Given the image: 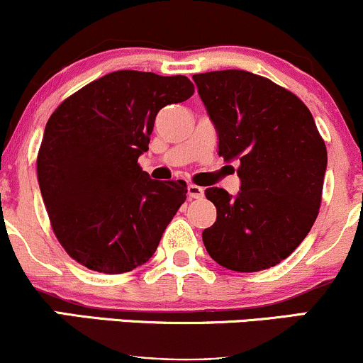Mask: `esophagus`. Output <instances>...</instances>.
<instances>
[{"label": "esophagus", "mask_w": 363, "mask_h": 363, "mask_svg": "<svg viewBox=\"0 0 363 363\" xmlns=\"http://www.w3.org/2000/svg\"><path fill=\"white\" fill-rule=\"evenodd\" d=\"M187 196H189V199H201L205 196V189L196 184H189L187 186Z\"/></svg>", "instance_id": "esophagus-1"}]
</instances>
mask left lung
<instances>
[{
    "label": "left lung",
    "mask_w": 363,
    "mask_h": 363,
    "mask_svg": "<svg viewBox=\"0 0 363 363\" xmlns=\"http://www.w3.org/2000/svg\"><path fill=\"white\" fill-rule=\"evenodd\" d=\"M218 133V155L239 160L240 191L208 187L216 222L203 230L211 259L254 273L277 266L318 218L328 152L307 106L290 90L244 69L194 74Z\"/></svg>",
    "instance_id": "1"
}]
</instances>
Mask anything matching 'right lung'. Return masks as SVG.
I'll return each mask as SVG.
<instances>
[{
    "label": "right lung",
    "instance_id": "1",
    "mask_svg": "<svg viewBox=\"0 0 363 363\" xmlns=\"http://www.w3.org/2000/svg\"><path fill=\"white\" fill-rule=\"evenodd\" d=\"M194 94L187 77L121 69L62 101L44 129L37 179L54 235L85 268L119 274L145 264L186 201L184 181L140 167L158 111Z\"/></svg>",
    "mask_w": 363,
    "mask_h": 363
}]
</instances>
